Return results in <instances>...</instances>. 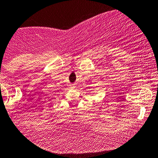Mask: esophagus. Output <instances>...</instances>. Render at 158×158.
Listing matches in <instances>:
<instances>
[{
  "mask_svg": "<svg viewBox=\"0 0 158 158\" xmlns=\"http://www.w3.org/2000/svg\"><path fill=\"white\" fill-rule=\"evenodd\" d=\"M71 87H72V89L76 88V86H75V85H71Z\"/></svg>",
  "mask_w": 158,
  "mask_h": 158,
  "instance_id": "34e87169",
  "label": "esophagus"
}]
</instances>
